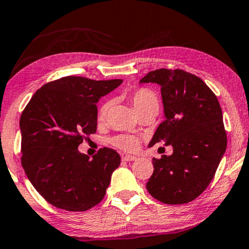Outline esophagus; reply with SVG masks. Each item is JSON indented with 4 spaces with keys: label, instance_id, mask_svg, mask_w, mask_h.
<instances>
[{
    "label": "esophagus",
    "instance_id": "1",
    "mask_svg": "<svg viewBox=\"0 0 249 249\" xmlns=\"http://www.w3.org/2000/svg\"><path fill=\"white\" fill-rule=\"evenodd\" d=\"M136 160H137V158H136V156H132V155H125L122 158V161H124V162L136 161Z\"/></svg>",
    "mask_w": 249,
    "mask_h": 249
}]
</instances>
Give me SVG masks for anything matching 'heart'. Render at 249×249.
I'll use <instances>...</instances> for the list:
<instances>
[{"mask_svg": "<svg viewBox=\"0 0 249 249\" xmlns=\"http://www.w3.org/2000/svg\"><path fill=\"white\" fill-rule=\"evenodd\" d=\"M125 96L129 98L130 103L134 107L135 111L137 112V114L142 113V112L148 111V110H156L159 111V98L156 96V94L152 89L146 87L136 88V89L128 91L125 94ZM111 108V102L105 101L104 103L101 104V107H98L96 119L98 124H103L107 121L108 111ZM112 144L115 147L124 149V151L132 152L136 151L138 148L139 141L137 137L131 135H118L114 138H112Z\"/></svg>", "mask_w": 249, "mask_h": 249, "instance_id": "b5f03b06", "label": "heart"}]
</instances>
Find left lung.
I'll use <instances>...</instances> for the list:
<instances>
[{"instance_id":"left-lung-1","label":"left lung","mask_w":249,"mask_h":249,"mask_svg":"<svg viewBox=\"0 0 249 249\" xmlns=\"http://www.w3.org/2000/svg\"><path fill=\"white\" fill-rule=\"evenodd\" d=\"M141 83L159 84L164 107L165 120L149 147L160 142L173 147L172 155L153 159L146 188L162 203L192 202L212 181L227 148L219 101L199 77L181 69L149 71Z\"/></svg>"}]
</instances>
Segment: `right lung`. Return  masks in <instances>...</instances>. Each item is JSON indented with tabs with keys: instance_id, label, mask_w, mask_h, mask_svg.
<instances>
[{
	"instance_id": "add662e5",
	"label": "right lung",
	"mask_w": 249,
	"mask_h": 249,
	"mask_svg": "<svg viewBox=\"0 0 249 249\" xmlns=\"http://www.w3.org/2000/svg\"><path fill=\"white\" fill-rule=\"evenodd\" d=\"M121 84V79L63 77L37 89L22 111L21 165L53 206L83 212L104 198L120 155L104 147L90 160L78 146L96 132L98 100Z\"/></svg>"
}]
</instances>
